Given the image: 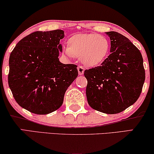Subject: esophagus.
Listing matches in <instances>:
<instances>
[{
  "mask_svg": "<svg viewBox=\"0 0 154 154\" xmlns=\"http://www.w3.org/2000/svg\"><path fill=\"white\" fill-rule=\"evenodd\" d=\"M84 71H85V69L82 66H78V71H79V74L80 75H82L84 73Z\"/></svg>",
  "mask_w": 154,
  "mask_h": 154,
  "instance_id": "1",
  "label": "esophagus"
}]
</instances>
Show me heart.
Returning <instances> with one entry per match:
<instances>
[{
    "label": "heart",
    "mask_w": 154,
    "mask_h": 154,
    "mask_svg": "<svg viewBox=\"0 0 154 154\" xmlns=\"http://www.w3.org/2000/svg\"><path fill=\"white\" fill-rule=\"evenodd\" d=\"M65 53L69 57H81L87 66H97L106 58L109 43L105 37L97 33H79L73 35L68 41Z\"/></svg>",
    "instance_id": "b5f03b06"
}]
</instances>
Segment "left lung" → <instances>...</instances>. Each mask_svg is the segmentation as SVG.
Instances as JSON below:
<instances>
[{"instance_id":"left-lung-1","label":"left lung","mask_w":154,"mask_h":154,"mask_svg":"<svg viewBox=\"0 0 154 154\" xmlns=\"http://www.w3.org/2000/svg\"><path fill=\"white\" fill-rule=\"evenodd\" d=\"M111 53L100 66L86 69V96L94 110L107 114L121 112L140 97L145 81L143 58L128 38L116 31L106 33Z\"/></svg>"}]
</instances>
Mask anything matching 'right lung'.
Masks as SVG:
<instances>
[{"instance_id": "obj_1", "label": "right lung", "mask_w": 154, "mask_h": 154, "mask_svg": "<svg viewBox=\"0 0 154 154\" xmlns=\"http://www.w3.org/2000/svg\"><path fill=\"white\" fill-rule=\"evenodd\" d=\"M64 37L60 29L35 31L19 41L10 54L8 85L17 103L31 113L57 110L78 76L76 65L59 60Z\"/></svg>"}]
</instances>
